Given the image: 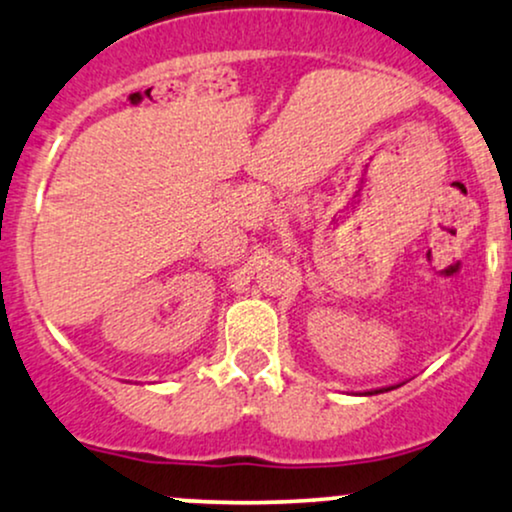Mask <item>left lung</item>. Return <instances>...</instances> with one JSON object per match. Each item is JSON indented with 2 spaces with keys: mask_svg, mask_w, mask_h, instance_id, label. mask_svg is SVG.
Returning a JSON list of instances; mask_svg holds the SVG:
<instances>
[{
  "mask_svg": "<svg viewBox=\"0 0 512 512\" xmlns=\"http://www.w3.org/2000/svg\"><path fill=\"white\" fill-rule=\"evenodd\" d=\"M393 388H398V386H388V388H378V390H369V393H366V395H374V393H386V390H393Z\"/></svg>",
  "mask_w": 512,
  "mask_h": 512,
  "instance_id": "obj_1",
  "label": "left lung"
}]
</instances>
